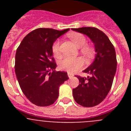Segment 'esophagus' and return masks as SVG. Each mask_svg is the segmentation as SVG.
<instances>
[{"mask_svg": "<svg viewBox=\"0 0 131 131\" xmlns=\"http://www.w3.org/2000/svg\"><path fill=\"white\" fill-rule=\"evenodd\" d=\"M68 77H69V79H71V78H72L73 77V74H71V73H68Z\"/></svg>", "mask_w": 131, "mask_h": 131, "instance_id": "esophagus-1", "label": "esophagus"}]
</instances>
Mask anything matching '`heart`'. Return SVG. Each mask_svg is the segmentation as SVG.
Listing matches in <instances>:
<instances>
[{"instance_id":"1","label":"heart","mask_w":131,"mask_h":131,"mask_svg":"<svg viewBox=\"0 0 131 131\" xmlns=\"http://www.w3.org/2000/svg\"><path fill=\"white\" fill-rule=\"evenodd\" d=\"M69 37L77 47H82L86 44V38L81 33H73L69 34ZM82 52L86 56H91L92 51L88 46L82 48ZM52 51L55 57L60 56V40H56L52 46ZM84 66V61L79 57H66L62 60L59 63V68L61 70L66 71L69 73H73L82 68Z\"/></svg>"}]
</instances>
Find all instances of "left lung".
<instances>
[{"label": "left lung", "mask_w": 131, "mask_h": 131, "mask_svg": "<svg viewBox=\"0 0 131 131\" xmlns=\"http://www.w3.org/2000/svg\"><path fill=\"white\" fill-rule=\"evenodd\" d=\"M73 31L86 35L94 44L96 52L94 61L83 72L87 77L77 75L80 84L73 89L76 102L83 107H93L101 103L110 91L117 69L115 48L107 36L92 27L73 29Z\"/></svg>", "instance_id": "obj_1"}]
</instances>
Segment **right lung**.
<instances>
[{
  "label": "right lung",
  "instance_id": "right-lung-1",
  "mask_svg": "<svg viewBox=\"0 0 131 131\" xmlns=\"http://www.w3.org/2000/svg\"><path fill=\"white\" fill-rule=\"evenodd\" d=\"M69 29L62 31L38 28L25 36L17 48L15 72L23 93L38 106L53 104L59 95V87L69 79L56 68L52 44Z\"/></svg>",
  "mask_w": 131,
  "mask_h": 131
}]
</instances>
